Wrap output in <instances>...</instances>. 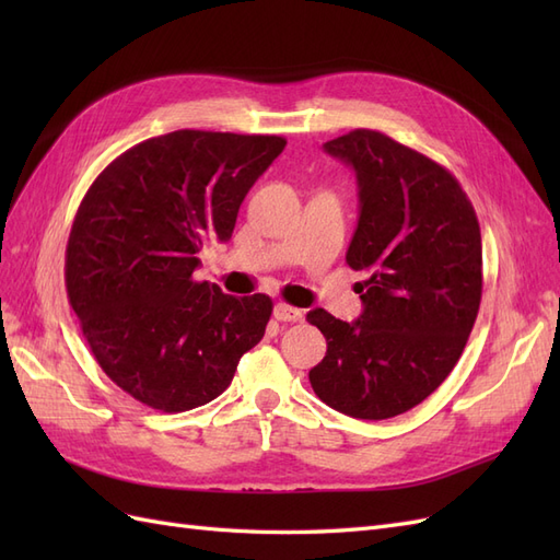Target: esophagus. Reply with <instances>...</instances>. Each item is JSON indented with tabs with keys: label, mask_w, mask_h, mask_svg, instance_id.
I'll return each mask as SVG.
<instances>
[{
	"label": "esophagus",
	"mask_w": 560,
	"mask_h": 560,
	"mask_svg": "<svg viewBox=\"0 0 560 560\" xmlns=\"http://www.w3.org/2000/svg\"><path fill=\"white\" fill-rule=\"evenodd\" d=\"M273 315H276V319H280V322H299V319L303 317V313H301L299 308L287 306V303H276Z\"/></svg>",
	"instance_id": "34e87169"
}]
</instances>
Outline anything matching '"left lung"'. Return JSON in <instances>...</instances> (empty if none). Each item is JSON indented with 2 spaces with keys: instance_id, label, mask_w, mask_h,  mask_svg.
<instances>
[{
  "instance_id": "1",
  "label": "left lung",
  "mask_w": 560,
  "mask_h": 560,
  "mask_svg": "<svg viewBox=\"0 0 560 560\" xmlns=\"http://www.w3.org/2000/svg\"><path fill=\"white\" fill-rule=\"evenodd\" d=\"M325 151L352 165L360 219L346 261L364 270L354 322L325 308L306 317L327 338L311 369L315 395L362 420L406 413L460 360L481 303V229L444 165L385 132L358 128Z\"/></svg>"
}]
</instances>
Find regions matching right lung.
I'll return each mask as SVG.
<instances>
[{
    "instance_id": "1",
    "label": "right lung",
    "mask_w": 560,
    "mask_h": 560,
    "mask_svg": "<svg viewBox=\"0 0 560 560\" xmlns=\"http://www.w3.org/2000/svg\"><path fill=\"white\" fill-rule=\"evenodd\" d=\"M278 135L175 130L114 159L77 210L65 252L70 306L105 374L138 401L182 413L219 397L273 313L194 280L198 252L226 243Z\"/></svg>"
}]
</instances>
